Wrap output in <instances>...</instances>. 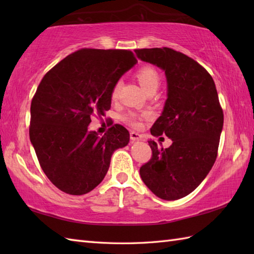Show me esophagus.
<instances>
[{
    "instance_id": "34e87169",
    "label": "esophagus",
    "mask_w": 254,
    "mask_h": 254,
    "mask_svg": "<svg viewBox=\"0 0 254 254\" xmlns=\"http://www.w3.org/2000/svg\"><path fill=\"white\" fill-rule=\"evenodd\" d=\"M130 137L132 141H139V139H141V135H139V134L136 132H131Z\"/></svg>"
}]
</instances>
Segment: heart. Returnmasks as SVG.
Returning <instances> with one entry per match:
<instances>
[{"mask_svg": "<svg viewBox=\"0 0 254 254\" xmlns=\"http://www.w3.org/2000/svg\"><path fill=\"white\" fill-rule=\"evenodd\" d=\"M136 76L139 84H141V86L145 91H147L152 88H158L160 78H159L158 72L156 71L154 67L144 66L142 68H139L137 71ZM120 86H121L120 82H118L115 86H113L112 94H111L113 99H116L118 97L119 90H120ZM126 120L130 123L133 127H138L141 126V123H139V118L138 116L135 115V113H131V115L127 116Z\"/></svg>", "mask_w": 254, "mask_h": 254, "instance_id": "heart-1", "label": "heart"}]
</instances>
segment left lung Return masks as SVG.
I'll return each mask as SVG.
<instances>
[{"mask_svg":"<svg viewBox=\"0 0 254 254\" xmlns=\"http://www.w3.org/2000/svg\"><path fill=\"white\" fill-rule=\"evenodd\" d=\"M135 53L165 72L167 99L150 133L166 134L172 141L168 148L148 142L153 157L139 175L156 196L175 201L195 190L212 169L223 131V110L212 76L193 59L169 48Z\"/></svg>","mask_w":254,"mask_h":254,"instance_id":"1","label":"left lung"}]
</instances>
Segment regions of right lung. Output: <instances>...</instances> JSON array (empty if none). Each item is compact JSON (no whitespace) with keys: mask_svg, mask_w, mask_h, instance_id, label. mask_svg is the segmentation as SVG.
Listing matches in <instances>:
<instances>
[{"mask_svg":"<svg viewBox=\"0 0 254 254\" xmlns=\"http://www.w3.org/2000/svg\"><path fill=\"white\" fill-rule=\"evenodd\" d=\"M136 63L130 50L82 49L59 62L38 86L29 137L42 170L61 191L83 195L94 190L113 152L128 144L122 126L102 136L88 126L94 115L110 109L113 86Z\"/></svg>","mask_w":254,"mask_h":254,"instance_id":"add662e5","label":"right lung"}]
</instances>
